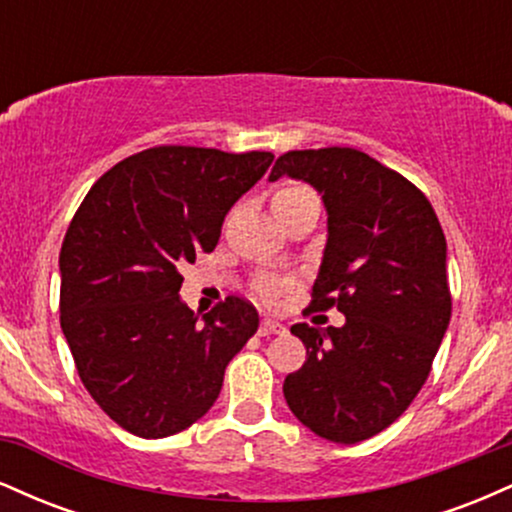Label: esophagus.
Instances as JSON below:
<instances>
[{
  "mask_svg": "<svg viewBox=\"0 0 512 512\" xmlns=\"http://www.w3.org/2000/svg\"><path fill=\"white\" fill-rule=\"evenodd\" d=\"M286 325L279 320H272V317H264L260 325V337H269V334H284Z\"/></svg>",
  "mask_w": 512,
  "mask_h": 512,
  "instance_id": "34e87169",
  "label": "esophagus"
}]
</instances>
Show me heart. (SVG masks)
<instances>
[{
    "label": "heart",
    "instance_id": "heart-1",
    "mask_svg": "<svg viewBox=\"0 0 512 512\" xmlns=\"http://www.w3.org/2000/svg\"><path fill=\"white\" fill-rule=\"evenodd\" d=\"M298 192H308V190H305V187H284L276 197H291V195H298ZM257 289H260L262 296H274V293L281 289V281L274 279V276H267V279H262L260 284H257Z\"/></svg>",
    "mask_w": 512,
    "mask_h": 512
}]
</instances>
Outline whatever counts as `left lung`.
<instances>
[{
	"label": "left lung",
	"instance_id": "left-lung-1",
	"mask_svg": "<svg viewBox=\"0 0 512 512\" xmlns=\"http://www.w3.org/2000/svg\"><path fill=\"white\" fill-rule=\"evenodd\" d=\"M284 175L313 185L327 209L310 305L346 317L291 327L305 363L286 375L284 397L315 436L354 445L397 421L431 373L452 310L448 245L424 192L363 151H289L269 180Z\"/></svg>",
	"mask_w": 512,
	"mask_h": 512
}]
</instances>
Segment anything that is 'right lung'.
Listing matches in <instances>:
<instances>
[{
  "instance_id": "right-lung-1",
  "label": "right lung",
  "mask_w": 512,
  "mask_h": 512,
  "mask_svg": "<svg viewBox=\"0 0 512 512\" xmlns=\"http://www.w3.org/2000/svg\"><path fill=\"white\" fill-rule=\"evenodd\" d=\"M269 151L156 146L88 190L60 252V322L88 395L139 438L185 431L219 397L228 361L257 332L228 296L199 320L180 301L185 262L211 252Z\"/></svg>"
}]
</instances>
